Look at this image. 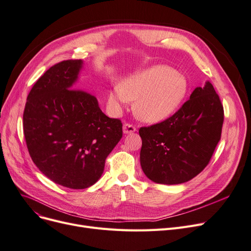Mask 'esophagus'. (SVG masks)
<instances>
[{
    "label": "esophagus",
    "mask_w": 251,
    "mask_h": 251,
    "mask_svg": "<svg viewBox=\"0 0 251 251\" xmlns=\"http://www.w3.org/2000/svg\"><path fill=\"white\" fill-rule=\"evenodd\" d=\"M136 131V127L133 125V124H130V123H125L123 125V132L125 134H128V133H133Z\"/></svg>",
    "instance_id": "esophagus-1"
}]
</instances>
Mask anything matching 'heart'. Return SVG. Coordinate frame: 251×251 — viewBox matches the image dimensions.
<instances>
[{"mask_svg": "<svg viewBox=\"0 0 251 251\" xmlns=\"http://www.w3.org/2000/svg\"><path fill=\"white\" fill-rule=\"evenodd\" d=\"M188 89V81L182 75L167 65H156L124 80L108 94V102L119 110L127 100L135 101L137 117L158 122L176 111Z\"/></svg>", "mask_w": 251, "mask_h": 251, "instance_id": "obj_1", "label": "heart"}]
</instances>
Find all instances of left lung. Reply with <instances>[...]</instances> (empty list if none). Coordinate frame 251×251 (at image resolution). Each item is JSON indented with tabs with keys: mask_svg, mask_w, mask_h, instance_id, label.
<instances>
[{
	"mask_svg": "<svg viewBox=\"0 0 251 251\" xmlns=\"http://www.w3.org/2000/svg\"><path fill=\"white\" fill-rule=\"evenodd\" d=\"M224 106L211 83L197 87L177 112L139 128L140 165L152 181H189L208 165L221 140Z\"/></svg>",
	"mask_w": 251,
	"mask_h": 251,
	"instance_id": "8db88e82",
	"label": "left lung"
}]
</instances>
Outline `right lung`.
Returning <instances> with one entry per match:
<instances>
[{
	"mask_svg": "<svg viewBox=\"0 0 251 251\" xmlns=\"http://www.w3.org/2000/svg\"><path fill=\"white\" fill-rule=\"evenodd\" d=\"M81 59L63 60L32 86L24 112L29 156L40 171L74 190L91 187L123 135L122 122L106 117L96 97L74 88Z\"/></svg>",
	"mask_w": 251,
	"mask_h": 251,
	"instance_id": "add662e5",
	"label": "right lung"
}]
</instances>
